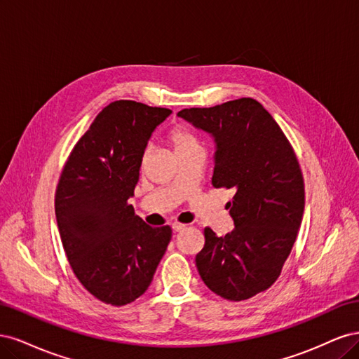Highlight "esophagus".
I'll use <instances>...</instances> for the list:
<instances>
[{"label":"esophagus","instance_id":"1","mask_svg":"<svg viewBox=\"0 0 359 359\" xmlns=\"http://www.w3.org/2000/svg\"><path fill=\"white\" fill-rule=\"evenodd\" d=\"M172 229L175 231V232H181V231L186 229V224H182V223L175 222V223H172Z\"/></svg>","mask_w":359,"mask_h":359}]
</instances>
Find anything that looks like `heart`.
Returning a JSON list of instances; mask_svg holds the SVG:
<instances>
[{
	"label": "heart",
	"mask_w": 359,
	"mask_h": 359,
	"mask_svg": "<svg viewBox=\"0 0 359 359\" xmlns=\"http://www.w3.org/2000/svg\"><path fill=\"white\" fill-rule=\"evenodd\" d=\"M169 139L175 148V151H182V149H187V148H193V147H201L198 139L194 137L187 128H184L181 126L173 127L169 133Z\"/></svg>",
	"instance_id": "obj_1"
}]
</instances>
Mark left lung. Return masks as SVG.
I'll list each match as a JSON object with an SVG mask.
<instances>
[{"instance_id":"obj_1","label":"left lung","mask_w":359,"mask_h":359,"mask_svg":"<svg viewBox=\"0 0 359 359\" xmlns=\"http://www.w3.org/2000/svg\"><path fill=\"white\" fill-rule=\"evenodd\" d=\"M178 116L214 137L212 186L235 190L226 205L235 229L217 236L205 227L199 276L224 299H248L274 285L297 240L306 203L299 163L274 118L250 97Z\"/></svg>"}]
</instances>
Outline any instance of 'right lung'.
I'll return each instance as SVG.
<instances>
[{"mask_svg":"<svg viewBox=\"0 0 359 359\" xmlns=\"http://www.w3.org/2000/svg\"><path fill=\"white\" fill-rule=\"evenodd\" d=\"M170 114L133 100L112 102L74 145L58 181L64 252L82 286L111 306L144 295L172 238L169 226H148L128 203L148 140Z\"/></svg>","mask_w":359,"mask_h":359,"instance_id":"obj_1","label":"right lung"}]
</instances>
